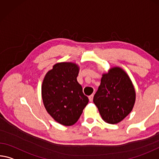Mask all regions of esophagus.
<instances>
[{
	"label": "esophagus",
	"mask_w": 159,
	"mask_h": 159,
	"mask_svg": "<svg viewBox=\"0 0 159 159\" xmlns=\"http://www.w3.org/2000/svg\"><path fill=\"white\" fill-rule=\"evenodd\" d=\"M89 100L90 102H92L93 101V94H92V95H90V96L89 97Z\"/></svg>",
	"instance_id": "34e87169"
}]
</instances>
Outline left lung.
<instances>
[{"instance_id": "left-lung-1", "label": "left lung", "mask_w": 159, "mask_h": 159, "mask_svg": "<svg viewBox=\"0 0 159 159\" xmlns=\"http://www.w3.org/2000/svg\"><path fill=\"white\" fill-rule=\"evenodd\" d=\"M135 102V90L127 74L115 67L103 74L93 98L102 120L117 124L129 114Z\"/></svg>"}]
</instances>
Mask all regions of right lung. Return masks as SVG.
<instances>
[{
    "instance_id": "right-lung-1",
    "label": "right lung",
    "mask_w": 159,
    "mask_h": 159,
    "mask_svg": "<svg viewBox=\"0 0 159 159\" xmlns=\"http://www.w3.org/2000/svg\"><path fill=\"white\" fill-rule=\"evenodd\" d=\"M79 67L73 63L55 64L44 77L42 100L48 113L60 124L74 125L89 102L77 81Z\"/></svg>"
}]
</instances>
